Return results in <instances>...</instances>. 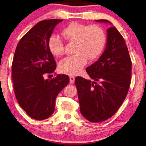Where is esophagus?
I'll use <instances>...</instances> for the list:
<instances>
[{
	"instance_id": "1",
	"label": "esophagus",
	"mask_w": 146,
	"mask_h": 146,
	"mask_svg": "<svg viewBox=\"0 0 146 146\" xmlns=\"http://www.w3.org/2000/svg\"><path fill=\"white\" fill-rule=\"evenodd\" d=\"M70 83H74L75 82V77L74 76H70Z\"/></svg>"
}]
</instances>
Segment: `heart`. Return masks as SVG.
<instances>
[{"label": "heart", "instance_id": "b5f03b06", "mask_svg": "<svg viewBox=\"0 0 146 146\" xmlns=\"http://www.w3.org/2000/svg\"><path fill=\"white\" fill-rule=\"evenodd\" d=\"M62 35L67 41L76 44L74 49L75 56L66 57L59 64V70L64 74L76 76L82 72L87 64V59H96L106 44V33L98 25L74 22L63 28ZM48 46L54 56L61 57L64 54V42L58 37L52 36Z\"/></svg>", "mask_w": 146, "mask_h": 146}]
</instances>
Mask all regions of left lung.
<instances>
[{
  "label": "left lung",
  "mask_w": 146,
  "mask_h": 146,
  "mask_svg": "<svg viewBox=\"0 0 146 146\" xmlns=\"http://www.w3.org/2000/svg\"><path fill=\"white\" fill-rule=\"evenodd\" d=\"M96 22L109 23L101 19ZM106 50L98 60L86 68L93 82L75 79L80 112L91 122H100L113 116L127 94L131 79V57L125 40L114 27L107 29Z\"/></svg>",
  "instance_id": "obj_1"
}]
</instances>
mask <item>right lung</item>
I'll return each instance as SVG.
<instances>
[{"mask_svg": "<svg viewBox=\"0 0 146 146\" xmlns=\"http://www.w3.org/2000/svg\"><path fill=\"white\" fill-rule=\"evenodd\" d=\"M61 19L44 20L36 24L19 40L11 66V78L17 100L26 114L42 120L54 113L57 96L69 83V77L59 74L51 80L56 63L48 42Z\"/></svg>", "mask_w": 146, "mask_h": 146, "instance_id": "1", "label": "right lung"}]
</instances>
